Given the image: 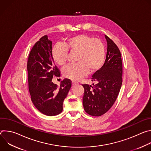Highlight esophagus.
I'll use <instances>...</instances> for the list:
<instances>
[{
    "mask_svg": "<svg viewBox=\"0 0 151 151\" xmlns=\"http://www.w3.org/2000/svg\"><path fill=\"white\" fill-rule=\"evenodd\" d=\"M78 83H77V82H74V81H72V87H75V86L76 85H78Z\"/></svg>",
    "mask_w": 151,
    "mask_h": 151,
    "instance_id": "esophagus-1",
    "label": "esophagus"
}]
</instances>
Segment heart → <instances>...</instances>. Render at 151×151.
<instances>
[{
	"mask_svg": "<svg viewBox=\"0 0 151 151\" xmlns=\"http://www.w3.org/2000/svg\"><path fill=\"white\" fill-rule=\"evenodd\" d=\"M64 44H57L52 50V59L58 66H63L66 63L68 50L72 52H78V63L69 64L63 70L65 78L79 81L87 75L88 71L94 73L102 67L105 60V47L101 40L79 34L67 38Z\"/></svg>",
	"mask_w": 151,
	"mask_h": 151,
	"instance_id": "1",
	"label": "heart"
}]
</instances>
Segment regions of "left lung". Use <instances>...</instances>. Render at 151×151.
Segmentation results:
<instances>
[{
    "mask_svg": "<svg viewBox=\"0 0 151 151\" xmlns=\"http://www.w3.org/2000/svg\"><path fill=\"white\" fill-rule=\"evenodd\" d=\"M107 48L103 66L93 75L94 86L82 84L84 88L83 106L85 111L100 116L108 111L114 104L122 83V63L120 51L114 42L105 35Z\"/></svg>",
    "mask_w": 151,
    "mask_h": 151,
    "instance_id": "8db88e82",
    "label": "left lung"
}]
</instances>
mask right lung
Wrapping results in <instances>:
<instances>
[{
  "label": "right lung",
  "instance_id": "right-lung-1",
  "mask_svg": "<svg viewBox=\"0 0 151 151\" xmlns=\"http://www.w3.org/2000/svg\"><path fill=\"white\" fill-rule=\"evenodd\" d=\"M29 90L36 109L47 116H55L63 111V104L72 87L69 79L61 81L60 87L52 82L60 76L52 57V42L48 36L42 37L33 47L27 61Z\"/></svg>",
  "mask_w": 151,
  "mask_h": 151
}]
</instances>
